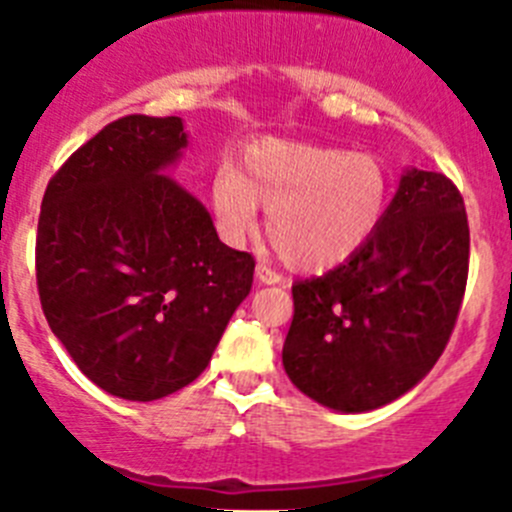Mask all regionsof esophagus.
<instances>
[{
    "instance_id": "34e87169",
    "label": "esophagus",
    "mask_w": 512,
    "mask_h": 512,
    "mask_svg": "<svg viewBox=\"0 0 512 512\" xmlns=\"http://www.w3.org/2000/svg\"><path fill=\"white\" fill-rule=\"evenodd\" d=\"M257 280L265 285H278L283 283V275L278 270H272L270 265H265V262H257Z\"/></svg>"
}]
</instances>
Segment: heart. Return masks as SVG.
Returning <instances> with one entry per match:
<instances>
[{
    "label": "heart",
    "mask_w": 512,
    "mask_h": 512,
    "mask_svg": "<svg viewBox=\"0 0 512 512\" xmlns=\"http://www.w3.org/2000/svg\"><path fill=\"white\" fill-rule=\"evenodd\" d=\"M389 176L371 154L300 141H257L242 174L222 164L212 204L229 245L257 229V204L267 209V234L288 265L326 270L371 240L389 207Z\"/></svg>",
    "instance_id": "1"
}]
</instances>
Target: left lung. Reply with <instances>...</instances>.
<instances>
[{
  "mask_svg": "<svg viewBox=\"0 0 512 512\" xmlns=\"http://www.w3.org/2000/svg\"><path fill=\"white\" fill-rule=\"evenodd\" d=\"M467 270L460 189L437 171H407L356 255L321 278L293 283L285 374L336 412H371L399 399L450 341Z\"/></svg>",
  "mask_w": 512,
  "mask_h": 512,
  "instance_id": "1",
  "label": "left lung"
}]
</instances>
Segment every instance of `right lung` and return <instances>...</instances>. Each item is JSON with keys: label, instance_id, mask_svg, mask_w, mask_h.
Here are the masks:
<instances>
[{"label": "right lung", "instance_id": "add662e5", "mask_svg": "<svg viewBox=\"0 0 512 512\" xmlns=\"http://www.w3.org/2000/svg\"><path fill=\"white\" fill-rule=\"evenodd\" d=\"M181 118L123 116L50 179L37 222L42 313L78 369L113 396L154 401L207 369L255 257L219 242L207 209L161 171Z\"/></svg>", "mask_w": 512, "mask_h": 512}]
</instances>
